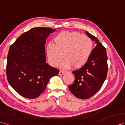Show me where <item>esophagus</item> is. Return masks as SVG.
Returning a JSON list of instances; mask_svg holds the SVG:
<instances>
[{
    "label": "esophagus",
    "mask_w": 125,
    "mask_h": 125,
    "mask_svg": "<svg viewBox=\"0 0 125 125\" xmlns=\"http://www.w3.org/2000/svg\"><path fill=\"white\" fill-rule=\"evenodd\" d=\"M65 73V72H64L63 71H60V72L59 73V75H63Z\"/></svg>",
    "instance_id": "1"
}]
</instances>
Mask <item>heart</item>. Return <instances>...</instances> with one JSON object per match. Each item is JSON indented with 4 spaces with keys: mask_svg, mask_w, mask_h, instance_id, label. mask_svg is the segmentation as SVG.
<instances>
[{
    "mask_svg": "<svg viewBox=\"0 0 125 125\" xmlns=\"http://www.w3.org/2000/svg\"><path fill=\"white\" fill-rule=\"evenodd\" d=\"M54 44L49 42L45 51L49 63L55 67L63 58L61 64L63 69L72 66L79 69L86 63L93 50V42L87 35L76 32H62L54 37Z\"/></svg>",
    "mask_w": 125,
    "mask_h": 125,
    "instance_id": "1",
    "label": "heart"
}]
</instances>
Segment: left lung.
I'll list each match as a JSON object with an SVG mask.
<instances>
[{"label":"left lung","instance_id":"8db88e82","mask_svg":"<svg viewBox=\"0 0 125 125\" xmlns=\"http://www.w3.org/2000/svg\"><path fill=\"white\" fill-rule=\"evenodd\" d=\"M87 36L97 45L87 62L80 69L72 71L74 83L69 86L70 92L78 98L88 99L101 88L108 72L107 55L105 48L97 38L88 32Z\"/></svg>","mask_w":125,"mask_h":125}]
</instances>
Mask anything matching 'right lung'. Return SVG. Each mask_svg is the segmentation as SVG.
I'll return each mask as SVG.
<instances>
[{"label":"right lung","mask_w":125,"mask_h":125,"mask_svg":"<svg viewBox=\"0 0 125 125\" xmlns=\"http://www.w3.org/2000/svg\"><path fill=\"white\" fill-rule=\"evenodd\" d=\"M55 29L32 28L10 47L6 66L9 84L19 95L29 99L39 97L50 78L59 70L46 63V39Z\"/></svg>","instance_id":"add662e5"}]
</instances>
